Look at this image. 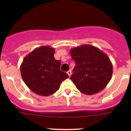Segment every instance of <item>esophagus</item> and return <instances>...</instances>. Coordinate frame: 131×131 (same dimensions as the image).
Here are the masks:
<instances>
[{"instance_id":"1","label":"esophagus","mask_w":131,"mask_h":131,"mask_svg":"<svg viewBox=\"0 0 131 131\" xmlns=\"http://www.w3.org/2000/svg\"><path fill=\"white\" fill-rule=\"evenodd\" d=\"M67 73H68V75H69V77H70V76H71V70H69V71L67 72Z\"/></svg>"}]
</instances>
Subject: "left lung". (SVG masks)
Listing matches in <instances>:
<instances>
[{
	"instance_id": "1",
	"label": "left lung",
	"mask_w": 131,
	"mask_h": 131,
	"mask_svg": "<svg viewBox=\"0 0 131 131\" xmlns=\"http://www.w3.org/2000/svg\"><path fill=\"white\" fill-rule=\"evenodd\" d=\"M70 54L75 62L70 79L80 92L92 95L105 89L113 73V66L107 54L90 45L74 47Z\"/></svg>"
}]
</instances>
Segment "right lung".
<instances>
[{
  "label": "right lung",
  "mask_w": 131,
  "mask_h": 131,
  "mask_svg": "<svg viewBox=\"0 0 131 131\" xmlns=\"http://www.w3.org/2000/svg\"><path fill=\"white\" fill-rule=\"evenodd\" d=\"M54 48L42 46L27 55L20 66L21 75L27 87L37 94L48 96L60 89L69 77L60 70L61 62L54 57Z\"/></svg>",
  "instance_id": "right-lung-1"
}]
</instances>
